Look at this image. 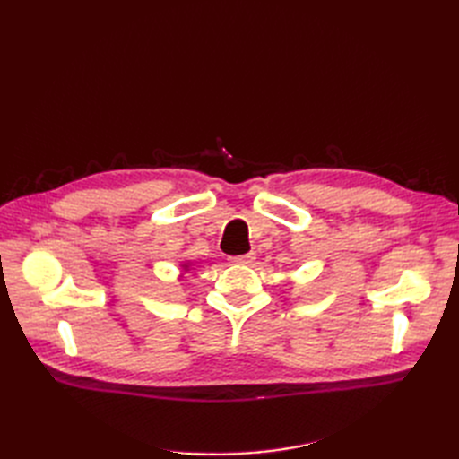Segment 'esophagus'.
Here are the masks:
<instances>
[{"label":"esophagus","mask_w":459,"mask_h":459,"mask_svg":"<svg viewBox=\"0 0 459 459\" xmlns=\"http://www.w3.org/2000/svg\"><path fill=\"white\" fill-rule=\"evenodd\" d=\"M256 260V256L251 253V255H243V256H233L231 262L233 264H239V266H253Z\"/></svg>","instance_id":"obj_1"}]
</instances>
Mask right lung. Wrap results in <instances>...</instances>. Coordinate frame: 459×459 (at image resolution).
I'll return each mask as SVG.
<instances>
[{
	"label": "right lung",
	"instance_id": "right-lung-1",
	"mask_svg": "<svg viewBox=\"0 0 459 459\" xmlns=\"http://www.w3.org/2000/svg\"><path fill=\"white\" fill-rule=\"evenodd\" d=\"M193 268V262L191 260H184L179 264V277H184V273H187Z\"/></svg>",
	"mask_w": 459,
	"mask_h": 459
}]
</instances>
